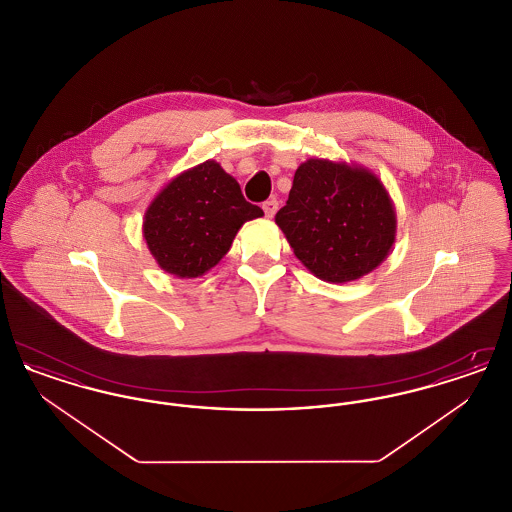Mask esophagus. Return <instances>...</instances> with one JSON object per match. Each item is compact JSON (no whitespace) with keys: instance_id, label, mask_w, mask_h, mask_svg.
Instances as JSON below:
<instances>
[{"instance_id":"34e87169","label":"esophagus","mask_w":512,"mask_h":512,"mask_svg":"<svg viewBox=\"0 0 512 512\" xmlns=\"http://www.w3.org/2000/svg\"><path fill=\"white\" fill-rule=\"evenodd\" d=\"M263 211H265L268 219H272L276 215V211H278V201L276 199H268V201L263 203Z\"/></svg>"}]
</instances>
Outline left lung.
<instances>
[{"mask_svg": "<svg viewBox=\"0 0 512 512\" xmlns=\"http://www.w3.org/2000/svg\"><path fill=\"white\" fill-rule=\"evenodd\" d=\"M276 224L295 257L332 284L372 272L395 242L397 219L380 178L363 167L309 159L293 176Z\"/></svg>", "mask_w": 512, "mask_h": 512, "instance_id": "obj_1", "label": "left lung"}]
</instances>
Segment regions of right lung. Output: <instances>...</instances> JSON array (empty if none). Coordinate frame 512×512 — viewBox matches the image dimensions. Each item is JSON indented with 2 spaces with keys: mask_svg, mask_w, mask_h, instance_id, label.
<instances>
[{
  "mask_svg": "<svg viewBox=\"0 0 512 512\" xmlns=\"http://www.w3.org/2000/svg\"><path fill=\"white\" fill-rule=\"evenodd\" d=\"M263 209L245 201L236 178L205 161L155 195L144 217V238L157 265L178 278H197L228 253L247 220Z\"/></svg>",
  "mask_w": 512,
  "mask_h": 512,
  "instance_id": "obj_1",
  "label": "right lung"
}]
</instances>
